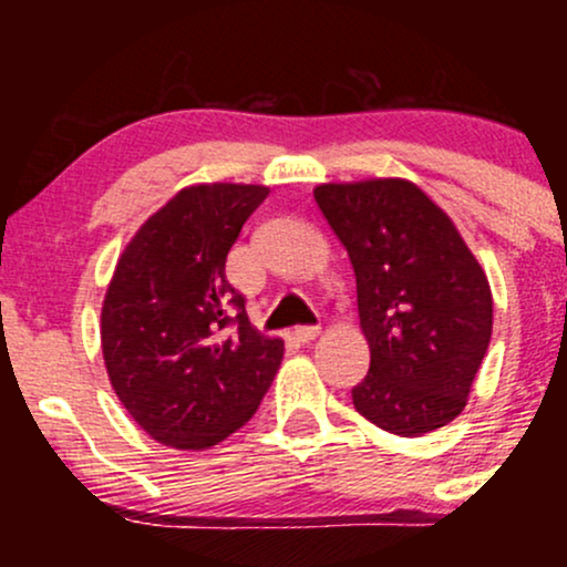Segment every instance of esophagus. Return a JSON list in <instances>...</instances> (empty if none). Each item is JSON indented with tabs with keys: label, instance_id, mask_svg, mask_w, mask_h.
I'll use <instances>...</instances> for the list:
<instances>
[{
	"label": "esophagus",
	"instance_id": "1",
	"mask_svg": "<svg viewBox=\"0 0 567 567\" xmlns=\"http://www.w3.org/2000/svg\"><path fill=\"white\" fill-rule=\"evenodd\" d=\"M296 336H298V341H303V343L315 341V338L320 336V324H301V328H296Z\"/></svg>",
	"mask_w": 567,
	"mask_h": 567
}]
</instances>
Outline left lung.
Returning a JSON list of instances; mask_svg holds the SVG:
<instances>
[{
    "label": "left lung",
    "mask_w": 567,
    "mask_h": 567,
    "mask_svg": "<svg viewBox=\"0 0 567 567\" xmlns=\"http://www.w3.org/2000/svg\"><path fill=\"white\" fill-rule=\"evenodd\" d=\"M315 199L357 277L370 347L368 375L351 389L357 413L402 437L451 424L493 333L483 266L410 181L322 184Z\"/></svg>",
    "instance_id": "obj_1"
}]
</instances>
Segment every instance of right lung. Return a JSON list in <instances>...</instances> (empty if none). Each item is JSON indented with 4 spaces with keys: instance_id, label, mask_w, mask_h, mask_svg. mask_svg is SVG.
Listing matches in <instances>:
<instances>
[{
    "instance_id": "right-lung-1",
    "label": "right lung",
    "mask_w": 567,
    "mask_h": 567,
    "mask_svg": "<svg viewBox=\"0 0 567 567\" xmlns=\"http://www.w3.org/2000/svg\"><path fill=\"white\" fill-rule=\"evenodd\" d=\"M266 186L181 188L135 231L101 309L109 381L148 437L205 451L252 419L282 362V338L247 320L226 256Z\"/></svg>"
}]
</instances>
